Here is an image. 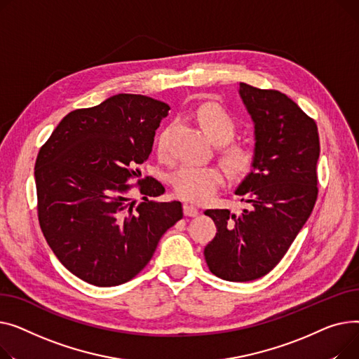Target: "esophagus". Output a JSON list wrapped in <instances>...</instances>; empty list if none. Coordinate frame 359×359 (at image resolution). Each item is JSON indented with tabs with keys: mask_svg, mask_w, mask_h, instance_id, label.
I'll return each mask as SVG.
<instances>
[{
	"mask_svg": "<svg viewBox=\"0 0 359 359\" xmlns=\"http://www.w3.org/2000/svg\"><path fill=\"white\" fill-rule=\"evenodd\" d=\"M184 215L188 217H196L198 216V208L194 205H189V204H184Z\"/></svg>",
	"mask_w": 359,
	"mask_h": 359,
	"instance_id": "esophagus-1",
	"label": "esophagus"
}]
</instances>
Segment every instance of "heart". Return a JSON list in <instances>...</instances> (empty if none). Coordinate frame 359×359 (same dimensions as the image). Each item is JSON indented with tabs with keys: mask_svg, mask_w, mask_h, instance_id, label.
Segmentation results:
<instances>
[{
	"mask_svg": "<svg viewBox=\"0 0 359 359\" xmlns=\"http://www.w3.org/2000/svg\"><path fill=\"white\" fill-rule=\"evenodd\" d=\"M197 120L204 133L215 143H227L236 133V123L219 104L208 102L201 105L197 111ZM158 152L165 154V135H161L156 143ZM222 159L227 170L236 175L245 177L252 171L255 165L257 154L249 144H230L222 152ZM171 182L175 194L185 201L204 203L212 197L224 182V172L216 165L207 166H189L184 165L177 170Z\"/></svg>",
	"mask_w": 359,
	"mask_h": 359,
	"instance_id": "obj_1",
	"label": "heart"
}]
</instances>
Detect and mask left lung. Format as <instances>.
<instances>
[{
    "instance_id": "8db88e82",
    "label": "left lung",
    "mask_w": 359,
    "mask_h": 359,
    "mask_svg": "<svg viewBox=\"0 0 359 359\" xmlns=\"http://www.w3.org/2000/svg\"><path fill=\"white\" fill-rule=\"evenodd\" d=\"M239 95L255 124L257 161L235 194L250 207L204 212L217 227L204 248L208 269L233 283L266 276L287 254L318 200L320 155L316 121L285 94L241 82Z\"/></svg>"
}]
</instances>
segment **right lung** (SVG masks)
<instances>
[{"label":"right lung","instance_id":"1","mask_svg":"<svg viewBox=\"0 0 359 359\" xmlns=\"http://www.w3.org/2000/svg\"><path fill=\"white\" fill-rule=\"evenodd\" d=\"M170 105L139 94H117L78 109L57 124L34 165L37 216L56 258L97 287L130 281L154 257L165 231L182 219L180 201L140 178L155 130ZM139 177L144 201L133 209L128 181Z\"/></svg>","mask_w":359,"mask_h":359}]
</instances>
